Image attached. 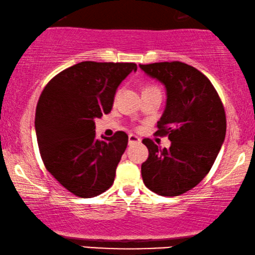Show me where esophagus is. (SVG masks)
I'll return each mask as SVG.
<instances>
[{
    "mask_svg": "<svg viewBox=\"0 0 255 255\" xmlns=\"http://www.w3.org/2000/svg\"><path fill=\"white\" fill-rule=\"evenodd\" d=\"M137 142H140V138L134 134H128V145L137 144Z\"/></svg>",
    "mask_w": 255,
    "mask_h": 255,
    "instance_id": "34e87169",
    "label": "esophagus"
}]
</instances>
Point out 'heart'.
<instances>
[{
    "label": "heart",
    "mask_w": 255,
    "mask_h": 255,
    "mask_svg": "<svg viewBox=\"0 0 255 255\" xmlns=\"http://www.w3.org/2000/svg\"><path fill=\"white\" fill-rule=\"evenodd\" d=\"M149 89H156L155 88V87H152V86H148V87H146V88L144 89V92H145V90H149Z\"/></svg>",
    "instance_id": "obj_1"
}]
</instances>
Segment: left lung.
I'll use <instances>...</instances> for the list:
<instances>
[{
  "instance_id": "left-lung-1",
  "label": "left lung",
  "mask_w": 255,
  "mask_h": 255,
  "mask_svg": "<svg viewBox=\"0 0 255 255\" xmlns=\"http://www.w3.org/2000/svg\"><path fill=\"white\" fill-rule=\"evenodd\" d=\"M139 67L166 87L156 133L172 141L161 148L151 139L142 140L148 148L142 181L153 193L179 196L197 186L214 165L226 133L224 107L210 80L193 66L165 61Z\"/></svg>"
}]
</instances>
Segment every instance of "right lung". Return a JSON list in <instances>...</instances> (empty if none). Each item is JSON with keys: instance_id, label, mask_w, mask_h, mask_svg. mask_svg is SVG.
<instances>
[{"instance_id": "right-lung-1", "label": "right lung", "mask_w": 255, "mask_h": 255, "mask_svg": "<svg viewBox=\"0 0 255 255\" xmlns=\"http://www.w3.org/2000/svg\"><path fill=\"white\" fill-rule=\"evenodd\" d=\"M133 62L82 61L45 87L36 109L37 141L51 175L69 193L95 197L113 186L128 137L117 131L96 138L95 120L109 114L121 82Z\"/></svg>"}]
</instances>
